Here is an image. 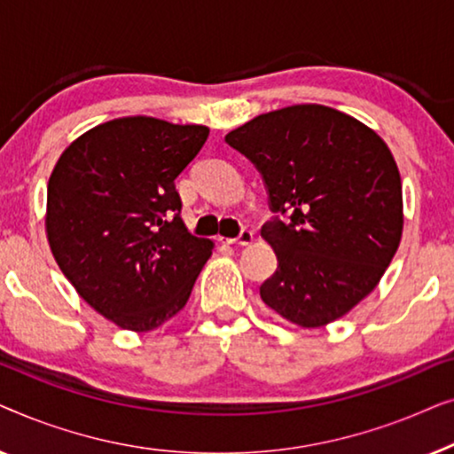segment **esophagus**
<instances>
[{
  "mask_svg": "<svg viewBox=\"0 0 454 454\" xmlns=\"http://www.w3.org/2000/svg\"><path fill=\"white\" fill-rule=\"evenodd\" d=\"M252 241H254V233L247 231V229H244V231H241L238 238L225 239V244H229V246H250Z\"/></svg>",
  "mask_w": 454,
  "mask_h": 454,
  "instance_id": "esophagus-1",
  "label": "esophagus"
}]
</instances>
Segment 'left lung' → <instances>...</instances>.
Segmentation results:
<instances>
[{"label": "left lung", "mask_w": 454, "mask_h": 454, "mask_svg": "<svg viewBox=\"0 0 454 454\" xmlns=\"http://www.w3.org/2000/svg\"><path fill=\"white\" fill-rule=\"evenodd\" d=\"M287 221L262 227L277 254L260 297L291 325L320 328L370 295L399 250L403 190L380 136L325 105H291L231 129Z\"/></svg>", "instance_id": "8db88e82"}]
</instances>
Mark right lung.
Instances as JSON below:
<instances>
[{
	"instance_id": "1",
	"label": "right lung",
	"mask_w": 454,
	"mask_h": 454,
	"mask_svg": "<svg viewBox=\"0 0 454 454\" xmlns=\"http://www.w3.org/2000/svg\"><path fill=\"white\" fill-rule=\"evenodd\" d=\"M208 132L117 117L78 136L49 177L45 233L55 262L92 309L126 331H154L182 312L213 256V241L185 227L176 192Z\"/></svg>"
}]
</instances>
